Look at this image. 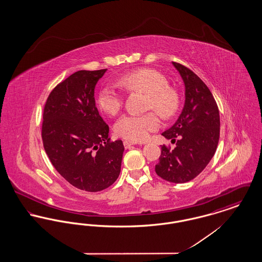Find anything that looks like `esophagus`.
Masks as SVG:
<instances>
[{
    "label": "esophagus",
    "mask_w": 262,
    "mask_h": 262,
    "mask_svg": "<svg viewBox=\"0 0 262 262\" xmlns=\"http://www.w3.org/2000/svg\"><path fill=\"white\" fill-rule=\"evenodd\" d=\"M135 143L134 142H130V141H127V140H124V146H125V149H129Z\"/></svg>",
    "instance_id": "obj_1"
}]
</instances>
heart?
I'll return each mask as SVG.
<instances>
[{
  "instance_id": "obj_1",
  "label": "heart",
  "mask_w": 262,
  "mask_h": 262,
  "mask_svg": "<svg viewBox=\"0 0 262 262\" xmlns=\"http://www.w3.org/2000/svg\"><path fill=\"white\" fill-rule=\"evenodd\" d=\"M118 83L128 92L142 91L147 93L146 109L154 110L164 119H171L178 112L180 98L173 88H169L167 77L157 70L144 68L128 72L120 76ZM97 105L109 116H116L124 105V96L112 85H105L97 95ZM160 125L155 112L142 115L126 114L115 124V133L119 137L132 141L145 140L151 132Z\"/></svg>"
}]
</instances>
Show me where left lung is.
Instances as JSON below:
<instances>
[{
  "mask_svg": "<svg viewBox=\"0 0 262 262\" xmlns=\"http://www.w3.org/2000/svg\"><path fill=\"white\" fill-rule=\"evenodd\" d=\"M186 86L183 111L163 137L176 147L161 146L155 172L163 180L182 184L194 179L210 162L219 141L220 116L211 91L198 75L182 63L173 62Z\"/></svg>",
  "mask_w": 262,
  "mask_h": 262,
  "instance_id": "left-lung-1",
  "label": "left lung"
}]
</instances>
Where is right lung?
Listing matches in <instances>:
<instances>
[{"label":"right lung","instance_id":"right-lung-1","mask_svg":"<svg viewBox=\"0 0 262 262\" xmlns=\"http://www.w3.org/2000/svg\"><path fill=\"white\" fill-rule=\"evenodd\" d=\"M107 69L78 71L51 91L41 137L52 165L72 186L96 192L121 172L122 140L110 141L109 126L95 106L94 88Z\"/></svg>","mask_w":262,"mask_h":262}]
</instances>
